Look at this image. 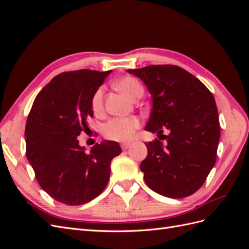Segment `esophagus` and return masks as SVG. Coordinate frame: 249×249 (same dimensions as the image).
<instances>
[{"instance_id": "obj_1", "label": "esophagus", "mask_w": 249, "mask_h": 249, "mask_svg": "<svg viewBox=\"0 0 249 249\" xmlns=\"http://www.w3.org/2000/svg\"><path fill=\"white\" fill-rule=\"evenodd\" d=\"M130 143H127V142H124V143H122V148L124 150V149H127L130 147Z\"/></svg>"}]
</instances>
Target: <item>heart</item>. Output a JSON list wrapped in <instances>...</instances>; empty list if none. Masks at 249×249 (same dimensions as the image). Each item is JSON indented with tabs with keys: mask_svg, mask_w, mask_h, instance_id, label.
Here are the masks:
<instances>
[{
	"mask_svg": "<svg viewBox=\"0 0 249 249\" xmlns=\"http://www.w3.org/2000/svg\"><path fill=\"white\" fill-rule=\"evenodd\" d=\"M117 87L132 100H137L144 93V88L139 80L134 77H124L117 82ZM104 88L99 87L91 96L90 106L94 114L103 110ZM140 127V120L135 116L113 117L103 125L104 136L110 140L129 141Z\"/></svg>",
	"mask_w": 249,
	"mask_h": 249,
	"instance_id": "obj_1",
	"label": "heart"
}]
</instances>
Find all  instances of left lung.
I'll return each instance as SVG.
<instances>
[{
  "label": "left lung",
  "mask_w": 249,
  "mask_h": 249,
  "mask_svg": "<svg viewBox=\"0 0 249 249\" xmlns=\"http://www.w3.org/2000/svg\"><path fill=\"white\" fill-rule=\"evenodd\" d=\"M127 71L144 82L153 96L145 130L163 137L146 143L147 157L140 164L146 185L166 197L190 196L206 182L216 162L220 124L212 92L177 65ZM165 128L170 131L167 137L162 134Z\"/></svg>",
  "instance_id": "1"
}]
</instances>
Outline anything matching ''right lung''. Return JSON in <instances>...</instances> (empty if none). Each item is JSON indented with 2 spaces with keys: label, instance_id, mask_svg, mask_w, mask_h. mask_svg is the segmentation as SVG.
Returning <instances> with one entry per match:
<instances>
[{
  "label": "right lung",
  "instance_id": "1",
  "mask_svg": "<svg viewBox=\"0 0 249 249\" xmlns=\"http://www.w3.org/2000/svg\"><path fill=\"white\" fill-rule=\"evenodd\" d=\"M111 71L79 70L58 74L37 94L27 118L26 155L37 182L52 198L80 206L104 191L110 164L122 153L115 141L96 144L90 153L78 136L89 130L91 96Z\"/></svg>",
  "mask_w": 249,
  "mask_h": 249
}]
</instances>
